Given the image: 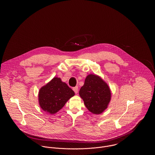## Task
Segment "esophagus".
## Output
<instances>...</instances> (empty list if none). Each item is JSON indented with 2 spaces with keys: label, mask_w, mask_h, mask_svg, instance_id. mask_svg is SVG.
<instances>
[{
  "label": "esophagus",
  "mask_w": 155,
  "mask_h": 155,
  "mask_svg": "<svg viewBox=\"0 0 155 155\" xmlns=\"http://www.w3.org/2000/svg\"><path fill=\"white\" fill-rule=\"evenodd\" d=\"M73 89V91H74L75 94H77V93H78V87L77 86H76V87H74Z\"/></svg>",
  "instance_id": "34e87169"
}]
</instances>
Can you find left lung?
<instances>
[{
  "label": "left lung",
  "instance_id": "1",
  "mask_svg": "<svg viewBox=\"0 0 155 155\" xmlns=\"http://www.w3.org/2000/svg\"><path fill=\"white\" fill-rule=\"evenodd\" d=\"M79 94L88 110L96 114L102 113L110 101L109 86L96 75L89 74L87 77Z\"/></svg>",
  "mask_w": 155,
  "mask_h": 155
}]
</instances>
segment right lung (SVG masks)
I'll use <instances>...</instances> for the list:
<instances>
[{"instance_id": "1", "label": "right lung", "mask_w": 155, "mask_h": 155, "mask_svg": "<svg viewBox=\"0 0 155 155\" xmlns=\"http://www.w3.org/2000/svg\"><path fill=\"white\" fill-rule=\"evenodd\" d=\"M74 92L59 78H53L39 92V102L43 110L54 114L60 110Z\"/></svg>"}]
</instances>
